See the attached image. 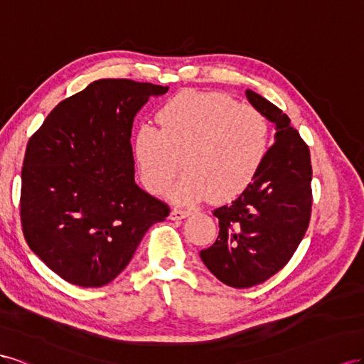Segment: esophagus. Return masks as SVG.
<instances>
[{"label":"esophagus","mask_w":364,"mask_h":364,"mask_svg":"<svg viewBox=\"0 0 364 364\" xmlns=\"http://www.w3.org/2000/svg\"><path fill=\"white\" fill-rule=\"evenodd\" d=\"M189 216V212L188 210H183V209H172L171 210V215L169 218L172 221H178V220H183V218Z\"/></svg>","instance_id":"1"}]
</instances>
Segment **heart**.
<instances>
[{"label": "heart", "mask_w": 364, "mask_h": 364, "mask_svg": "<svg viewBox=\"0 0 364 364\" xmlns=\"http://www.w3.org/2000/svg\"><path fill=\"white\" fill-rule=\"evenodd\" d=\"M160 129L143 123L132 136L140 180L151 193L192 204L210 193L213 201L240 195L253 181L269 146V124L252 105L220 92L184 91L157 114Z\"/></svg>", "instance_id": "obj_1"}]
</instances>
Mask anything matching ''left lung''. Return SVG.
I'll list each match as a JSON object with an SVG mask.
<instances>
[{
	"label": "left lung",
	"instance_id": "8db88e82",
	"mask_svg": "<svg viewBox=\"0 0 364 364\" xmlns=\"http://www.w3.org/2000/svg\"><path fill=\"white\" fill-rule=\"evenodd\" d=\"M245 95L276 124V141L245 191L213 210L220 235L200 252L213 276L233 288L262 284L288 264L306 233L313 205L308 144L282 109L252 90Z\"/></svg>",
	"mask_w": 364,
	"mask_h": 364
}]
</instances>
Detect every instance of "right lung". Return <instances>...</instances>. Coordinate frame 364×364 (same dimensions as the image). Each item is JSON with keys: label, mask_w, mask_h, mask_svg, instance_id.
<instances>
[{"label": "right lung", "mask_w": 364, "mask_h": 364, "mask_svg": "<svg viewBox=\"0 0 364 364\" xmlns=\"http://www.w3.org/2000/svg\"><path fill=\"white\" fill-rule=\"evenodd\" d=\"M169 87L100 79L62 100L30 137L21 171V225L51 272L84 288L109 284L169 205L134 181L131 129Z\"/></svg>", "instance_id": "right-lung-1"}]
</instances>
